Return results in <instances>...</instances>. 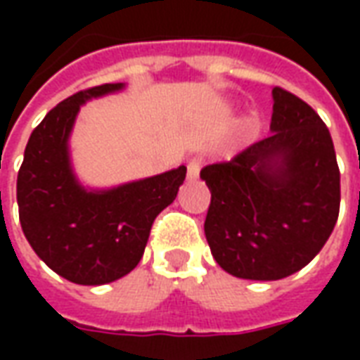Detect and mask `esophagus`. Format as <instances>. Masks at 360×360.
Returning <instances> with one entry per match:
<instances>
[{
  "mask_svg": "<svg viewBox=\"0 0 360 360\" xmlns=\"http://www.w3.org/2000/svg\"><path fill=\"white\" fill-rule=\"evenodd\" d=\"M200 167H202V160H198V158H193L187 165V175L188 179H196L198 177V173H200Z\"/></svg>",
  "mask_w": 360,
  "mask_h": 360,
  "instance_id": "1",
  "label": "esophagus"
}]
</instances>
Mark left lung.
<instances>
[{"mask_svg": "<svg viewBox=\"0 0 360 360\" xmlns=\"http://www.w3.org/2000/svg\"><path fill=\"white\" fill-rule=\"evenodd\" d=\"M270 136L229 162L206 165L204 221L212 257L227 274L271 281L309 264L340 216V167L326 123L287 90H271Z\"/></svg>", "mask_w": 360, "mask_h": 360, "instance_id": "8db88e82", "label": "left lung"}]
</instances>
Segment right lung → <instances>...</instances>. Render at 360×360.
<instances>
[{"label":"right lung","mask_w":360,"mask_h":360,"mask_svg":"<svg viewBox=\"0 0 360 360\" xmlns=\"http://www.w3.org/2000/svg\"><path fill=\"white\" fill-rule=\"evenodd\" d=\"M123 82L100 84L69 96L36 127L17 177L22 233L51 270L79 285H103L141 262L150 229L175 200L187 167L119 185L86 191L69 162V134L81 105L117 92Z\"/></svg>","instance_id":"obj_1"}]
</instances>
